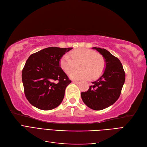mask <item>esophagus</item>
Instances as JSON below:
<instances>
[{
  "mask_svg": "<svg viewBox=\"0 0 147 147\" xmlns=\"http://www.w3.org/2000/svg\"><path fill=\"white\" fill-rule=\"evenodd\" d=\"M74 83H75V84H78L80 82H77V81H73L72 82Z\"/></svg>",
  "mask_w": 147,
  "mask_h": 147,
  "instance_id": "34e87169",
  "label": "esophagus"
}]
</instances>
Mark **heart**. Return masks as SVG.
I'll use <instances>...</instances> for the list:
<instances>
[{
	"label": "heart",
	"instance_id": "b5f03b06",
	"mask_svg": "<svg viewBox=\"0 0 147 147\" xmlns=\"http://www.w3.org/2000/svg\"><path fill=\"white\" fill-rule=\"evenodd\" d=\"M78 63L79 70L74 72ZM59 65L64 72L70 74V78L75 80H82L90 78H95L103 72L105 69V61L100 55L94 51L80 48L64 55L59 60Z\"/></svg>",
	"mask_w": 147,
	"mask_h": 147
}]
</instances>
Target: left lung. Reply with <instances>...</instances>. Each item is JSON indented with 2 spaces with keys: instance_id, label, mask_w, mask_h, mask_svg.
Listing matches in <instances>:
<instances>
[{
  "instance_id": "obj_1",
  "label": "left lung",
  "mask_w": 147,
  "mask_h": 147,
  "mask_svg": "<svg viewBox=\"0 0 147 147\" xmlns=\"http://www.w3.org/2000/svg\"><path fill=\"white\" fill-rule=\"evenodd\" d=\"M92 49L103 56L105 69L98 80L92 82L87 91L81 93V96L89 108L100 110L112 105L119 98L125 81V72L120 61L109 51L97 47Z\"/></svg>"
}]
</instances>
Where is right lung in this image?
I'll return each mask as SVG.
<instances>
[{"mask_svg":"<svg viewBox=\"0 0 147 147\" xmlns=\"http://www.w3.org/2000/svg\"><path fill=\"white\" fill-rule=\"evenodd\" d=\"M72 49L48 47L29 57L22 72V81L31 105L50 110L61 104L71 80L61 68L59 60Z\"/></svg>","mask_w":147,"mask_h":147,"instance_id":"right-lung-1","label":"right lung"}]
</instances>
